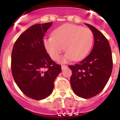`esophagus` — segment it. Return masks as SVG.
<instances>
[{
  "label": "esophagus",
  "mask_w": 120,
  "mask_h": 120,
  "mask_svg": "<svg viewBox=\"0 0 120 120\" xmlns=\"http://www.w3.org/2000/svg\"><path fill=\"white\" fill-rule=\"evenodd\" d=\"M61 68H62V69H65V68H68V66H67V65H62Z\"/></svg>",
  "instance_id": "34e87169"
}]
</instances>
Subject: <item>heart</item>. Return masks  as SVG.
<instances>
[{
    "mask_svg": "<svg viewBox=\"0 0 120 120\" xmlns=\"http://www.w3.org/2000/svg\"><path fill=\"white\" fill-rule=\"evenodd\" d=\"M94 36L92 31L80 26L64 24L52 32V37H45L44 45L53 60L59 59L64 49L65 54L62 61L68 62L83 59L90 52Z\"/></svg>",
    "mask_w": 120,
    "mask_h": 120,
    "instance_id": "b5f03b06",
    "label": "heart"
}]
</instances>
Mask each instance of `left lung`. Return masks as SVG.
<instances>
[{
    "label": "left lung",
    "instance_id": "1",
    "mask_svg": "<svg viewBox=\"0 0 120 120\" xmlns=\"http://www.w3.org/2000/svg\"><path fill=\"white\" fill-rule=\"evenodd\" d=\"M92 31L94 44L89 55L80 62L69 65L72 71L70 82L74 93L81 98H90L103 90L111 76L112 58L105 37L96 27L86 24Z\"/></svg>",
    "mask_w": 120,
    "mask_h": 120
}]
</instances>
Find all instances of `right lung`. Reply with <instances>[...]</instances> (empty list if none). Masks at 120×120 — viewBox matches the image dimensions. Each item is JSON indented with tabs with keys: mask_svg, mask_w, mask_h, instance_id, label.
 <instances>
[{
	"mask_svg": "<svg viewBox=\"0 0 120 120\" xmlns=\"http://www.w3.org/2000/svg\"><path fill=\"white\" fill-rule=\"evenodd\" d=\"M52 24L33 25L17 38L11 53V72L18 87L36 100L51 94L61 65L50 58L44 45L45 33Z\"/></svg>",
	"mask_w": 120,
	"mask_h": 120,
	"instance_id": "obj_1",
	"label": "right lung"
}]
</instances>
